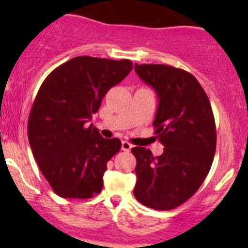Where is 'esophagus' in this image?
I'll return each instance as SVG.
<instances>
[{
	"label": "esophagus",
	"instance_id": "obj_1",
	"mask_svg": "<svg viewBox=\"0 0 248 248\" xmlns=\"http://www.w3.org/2000/svg\"><path fill=\"white\" fill-rule=\"evenodd\" d=\"M121 149L124 150V151H131V149H132V145L129 144L128 141H122V144H121Z\"/></svg>",
	"mask_w": 248,
	"mask_h": 248
}]
</instances>
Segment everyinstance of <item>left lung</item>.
<instances>
[{
	"label": "left lung",
	"instance_id": "1",
	"mask_svg": "<svg viewBox=\"0 0 248 248\" xmlns=\"http://www.w3.org/2000/svg\"><path fill=\"white\" fill-rule=\"evenodd\" d=\"M136 73L158 96L155 134L164 146L161 156L133 147L137 201L155 210L175 209L188 201L209 174L216 151L211 104L198 80L168 64H138Z\"/></svg>",
	"mask_w": 248,
	"mask_h": 248
}]
</instances>
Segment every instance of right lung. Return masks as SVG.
I'll return each mask as SVG.
<instances>
[{
    "label": "right lung",
    "mask_w": 248,
    "mask_h": 248,
    "mask_svg": "<svg viewBox=\"0 0 248 248\" xmlns=\"http://www.w3.org/2000/svg\"><path fill=\"white\" fill-rule=\"evenodd\" d=\"M133 68L129 60L78 56L46 78L27 124L30 146L42 174L62 198L89 199L103 187L107 163L121 149L89 122L112 86Z\"/></svg>",
    "instance_id": "add662e5"
}]
</instances>
